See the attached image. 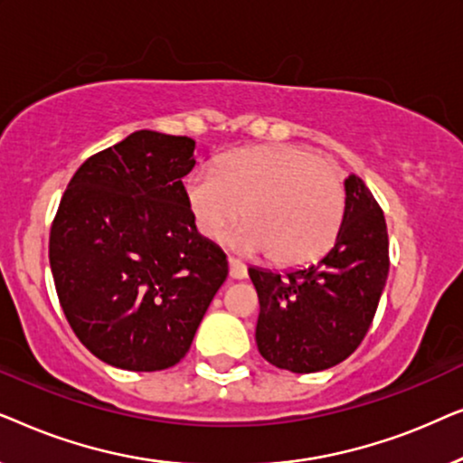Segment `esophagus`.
<instances>
[{
    "instance_id": "1",
    "label": "esophagus",
    "mask_w": 463,
    "mask_h": 463,
    "mask_svg": "<svg viewBox=\"0 0 463 463\" xmlns=\"http://www.w3.org/2000/svg\"><path fill=\"white\" fill-rule=\"evenodd\" d=\"M227 263H230V276L233 280H244L246 276H249V269H246V265L242 261H238V259H227Z\"/></svg>"
}]
</instances>
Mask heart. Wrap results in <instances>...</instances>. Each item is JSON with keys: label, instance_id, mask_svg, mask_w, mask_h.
I'll return each instance as SVG.
<instances>
[{"label": "heart", "instance_id": "b5f03b06", "mask_svg": "<svg viewBox=\"0 0 463 463\" xmlns=\"http://www.w3.org/2000/svg\"><path fill=\"white\" fill-rule=\"evenodd\" d=\"M198 232L219 238L244 214L233 244L269 252L278 265H303L331 249L345 211L337 166L295 145H261L227 154L185 183Z\"/></svg>", "mask_w": 463, "mask_h": 463}]
</instances>
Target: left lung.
Wrapping results in <instances>:
<instances>
[{
	"mask_svg": "<svg viewBox=\"0 0 463 463\" xmlns=\"http://www.w3.org/2000/svg\"><path fill=\"white\" fill-rule=\"evenodd\" d=\"M345 211L331 249L287 274L249 268L259 295L257 347L278 369L316 373L360 345L388 280V227L369 187L344 181Z\"/></svg>",
	"mask_w": 463,
	"mask_h": 463,
	"instance_id": "1",
	"label": "left lung"
}]
</instances>
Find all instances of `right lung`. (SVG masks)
I'll return each instance as SVG.
<instances>
[{
    "label": "right lung",
    "mask_w": 463,
    "mask_h": 463,
    "mask_svg": "<svg viewBox=\"0 0 463 463\" xmlns=\"http://www.w3.org/2000/svg\"><path fill=\"white\" fill-rule=\"evenodd\" d=\"M194 149L189 137L132 132L81 164L56 213L50 268L62 312L118 369L179 363L227 278L225 252L187 206Z\"/></svg>",
    "instance_id": "add662e5"
}]
</instances>
